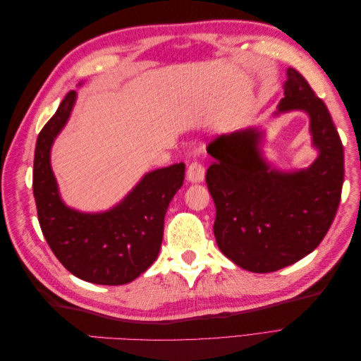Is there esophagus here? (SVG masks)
Here are the masks:
<instances>
[{
  "label": "esophagus",
  "mask_w": 361,
  "mask_h": 361,
  "mask_svg": "<svg viewBox=\"0 0 361 361\" xmlns=\"http://www.w3.org/2000/svg\"><path fill=\"white\" fill-rule=\"evenodd\" d=\"M187 179L192 183H200L204 179V169L200 162L194 161L191 162L187 169Z\"/></svg>",
  "instance_id": "34e87169"
}]
</instances>
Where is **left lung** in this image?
<instances>
[{"label": "left lung", "instance_id": "left-lung-1", "mask_svg": "<svg viewBox=\"0 0 361 361\" xmlns=\"http://www.w3.org/2000/svg\"><path fill=\"white\" fill-rule=\"evenodd\" d=\"M285 97L274 116L304 111L318 150L307 169L269 166L260 150L264 130L250 126L211 143L216 162L206 171L216 216L218 248L238 267L272 272L289 267L321 244L334 220L343 185V146L322 99L304 76L286 71Z\"/></svg>", "mask_w": 361, "mask_h": 361}]
</instances>
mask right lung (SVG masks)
Masks as SVG:
<instances>
[{"label": "right lung", "mask_w": 361, "mask_h": 361, "mask_svg": "<svg viewBox=\"0 0 361 361\" xmlns=\"http://www.w3.org/2000/svg\"><path fill=\"white\" fill-rule=\"evenodd\" d=\"M75 101L76 92L72 90L37 137L32 192L40 228L52 253L75 277L94 285H126L158 257L164 216L182 187L185 164L146 173L108 211L81 212L69 207L60 197L51 167V147L66 126Z\"/></svg>", "instance_id": "obj_1"}]
</instances>
